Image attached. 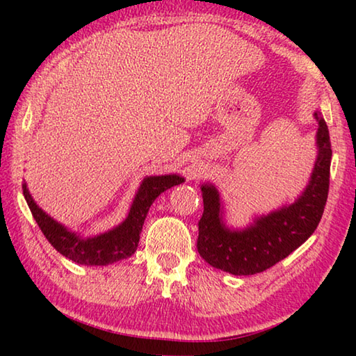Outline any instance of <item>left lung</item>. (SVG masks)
I'll use <instances>...</instances> for the list:
<instances>
[{
	"label": "left lung",
	"mask_w": 356,
	"mask_h": 356,
	"mask_svg": "<svg viewBox=\"0 0 356 356\" xmlns=\"http://www.w3.org/2000/svg\"><path fill=\"white\" fill-rule=\"evenodd\" d=\"M318 120V155L314 171L297 201L261 216L243 231H231L221 220L220 195L213 185L202 186L204 212L197 222L196 248L212 267L232 275H256L273 267L308 240L321 222L330 188L331 141L322 114Z\"/></svg>",
	"instance_id": "obj_1"
}]
</instances>
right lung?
Wrapping results in <instances>:
<instances>
[{"label":"right lung","mask_w":356,"mask_h":356,"mask_svg":"<svg viewBox=\"0 0 356 356\" xmlns=\"http://www.w3.org/2000/svg\"><path fill=\"white\" fill-rule=\"evenodd\" d=\"M182 182L184 177H179L176 174L146 177L143 180L140 190L135 196V201L131 204L129 216L122 225L114 227L110 232L92 238H81L76 234L69 232L63 225H59L44 210L39 209L38 204L33 201L31 195H29L26 184H23L22 188L35 222L39 225L45 238L53 245V248L76 264L106 265L134 254L138 248V242H140V234L149 207L152 206V202L160 193Z\"/></svg>","instance_id":"1"}]
</instances>
